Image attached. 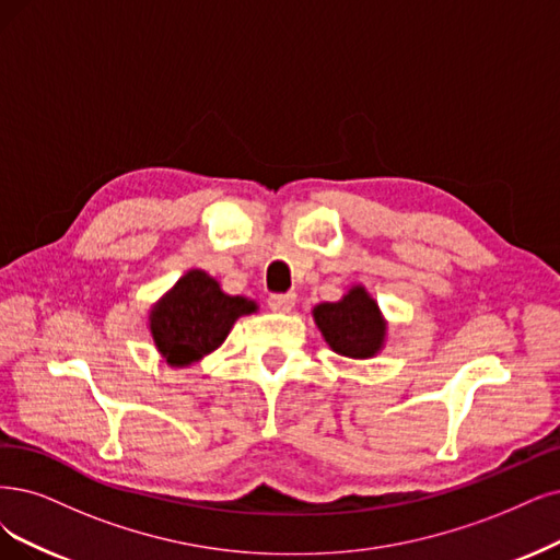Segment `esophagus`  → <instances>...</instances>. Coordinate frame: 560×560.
<instances>
[{
    "mask_svg": "<svg viewBox=\"0 0 560 560\" xmlns=\"http://www.w3.org/2000/svg\"><path fill=\"white\" fill-rule=\"evenodd\" d=\"M295 302H298L295 293H281V295H269V300H267V306L272 308V312H279V314H288V312H291V308L295 306Z\"/></svg>",
    "mask_w": 560,
    "mask_h": 560,
    "instance_id": "34e87169",
    "label": "esophagus"
}]
</instances>
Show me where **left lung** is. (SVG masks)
Returning <instances> with one entry per match:
<instances>
[{"instance_id":"obj_1","label":"left lung","mask_w":560,"mask_h":560,"mask_svg":"<svg viewBox=\"0 0 560 560\" xmlns=\"http://www.w3.org/2000/svg\"><path fill=\"white\" fill-rule=\"evenodd\" d=\"M314 320L327 346L343 358H374L385 343L387 323L364 285H353L339 302L318 304Z\"/></svg>"}]
</instances>
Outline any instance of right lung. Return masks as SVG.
Masks as SVG:
<instances>
[{
	"label": "right lung",
	"mask_w": 560,
	"mask_h": 560,
	"mask_svg": "<svg viewBox=\"0 0 560 560\" xmlns=\"http://www.w3.org/2000/svg\"><path fill=\"white\" fill-rule=\"evenodd\" d=\"M258 304L242 295H225L217 279L189 269L150 312V332L161 358L171 366H189L217 350L240 316Z\"/></svg>",
	"instance_id": "obj_1"
}]
</instances>
